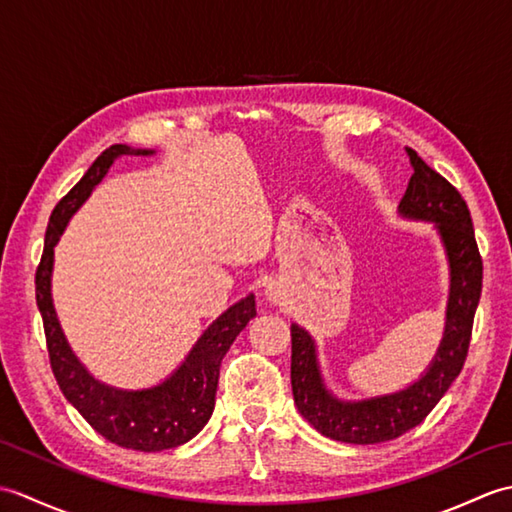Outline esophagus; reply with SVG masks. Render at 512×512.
Masks as SVG:
<instances>
[{
  "label": "esophagus",
  "instance_id": "1",
  "mask_svg": "<svg viewBox=\"0 0 512 512\" xmlns=\"http://www.w3.org/2000/svg\"><path fill=\"white\" fill-rule=\"evenodd\" d=\"M266 297H268L270 301H277V290H275L273 286H270V288L266 290Z\"/></svg>",
  "mask_w": 512,
  "mask_h": 512
}]
</instances>
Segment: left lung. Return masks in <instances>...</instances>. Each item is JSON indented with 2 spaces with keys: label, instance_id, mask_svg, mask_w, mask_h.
<instances>
[{
  "label": "left lung",
  "instance_id": "8db88e82",
  "mask_svg": "<svg viewBox=\"0 0 512 512\" xmlns=\"http://www.w3.org/2000/svg\"><path fill=\"white\" fill-rule=\"evenodd\" d=\"M407 156L413 173L398 204V215L433 224L447 253L449 301L444 334L429 367L405 389L363 400H343L325 385L317 343L301 325L292 323V396L301 416L330 440L380 444L407 433L447 394L469 352L473 317L482 292V257L475 244L469 206L458 189L433 171L416 151L407 147Z\"/></svg>",
  "mask_w": 512,
  "mask_h": 512
}]
</instances>
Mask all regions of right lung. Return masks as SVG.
Wrapping results in <instances>:
<instances>
[{"mask_svg": "<svg viewBox=\"0 0 512 512\" xmlns=\"http://www.w3.org/2000/svg\"><path fill=\"white\" fill-rule=\"evenodd\" d=\"M154 154V149L112 145L92 162L88 173L54 206L35 277L37 306L43 319V330H46L50 365L63 396L105 440L118 444V447L145 453L176 449L204 429L215 407L222 358L237 339V334L257 314L253 295L233 303L202 332L189 354L184 356V361L162 383L147 389H118L105 385L99 378H94L88 367L79 361V356L72 352L52 303L54 246L59 244L70 217L90 198V193L107 176L116 158Z\"/></svg>", "mask_w": 512, "mask_h": 512, "instance_id": "obj_1", "label": "right lung"}]
</instances>
